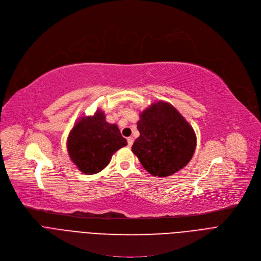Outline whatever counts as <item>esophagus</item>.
I'll list each match as a JSON object with an SVG mask.
<instances>
[{"label":"esophagus","instance_id":"34e87169","mask_svg":"<svg viewBox=\"0 0 261 261\" xmlns=\"http://www.w3.org/2000/svg\"><path fill=\"white\" fill-rule=\"evenodd\" d=\"M127 142H128V147L130 148V147H132V145H133V137H128L127 138Z\"/></svg>","mask_w":261,"mask_h":261}]
</instances>
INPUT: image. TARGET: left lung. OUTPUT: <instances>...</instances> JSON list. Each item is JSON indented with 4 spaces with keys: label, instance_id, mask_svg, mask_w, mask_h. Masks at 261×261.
<instances>
[{
    "label": "left lung",
    "instance_id": "left-lung-1",
    "mask_svg": "<svg viewBox=\"0 0 261 261\" xmlns=\"http://www.w3.org/2000/svg\"><path fill=\"white\" fill-rule=\"evenodd\" d=\"M140 137L132 146L143 167L153 176L174 174L192 159L195 133L181 114L170 103L158 101L140 115Z\"/></svg>",
    "mask_w": 261,
    "mask_h": 261
}]
</instances>
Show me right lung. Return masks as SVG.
I'll list each match as a JSON object with an SVG mask.
<instances>
[{
    "label": "right lung",
    "mask_w": 261,
    "mask_h": 261,
    "mask_svg": "<svg viewBox=\"0 0 261 261\" xmlns=\"http://www.w3.org/2000/svg\"><path fill=\"white\" fill-rule=\"evenodd\" d=\"M127 145L114 124H109L101 111L82 117L68 136L67 148L71 161L87 175L106 168L113 153Z\"/></svg>",
    "instance_id": "add662e5"
}]
</instances>
